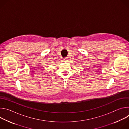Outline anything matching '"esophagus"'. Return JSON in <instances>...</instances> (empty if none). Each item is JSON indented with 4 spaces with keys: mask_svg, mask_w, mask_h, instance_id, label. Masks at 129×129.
I'll return each mask as SVG.
<instances>
[{
    "mask_svg": "<svg viewBox=\"0 0 129 129\" xmlns=\"http://www.w3.org/2000/svg\"><path fill=\"white\" fill-rule=\"evenodd\" d=\"M64 61L67 62V60H68V58H64Z\"/></svg>",
    "mask_w": 129,
    "mask_h": 129,
    "instance_id": "esophagus-1",
    "label": "esophagus"
}]
</instances>
